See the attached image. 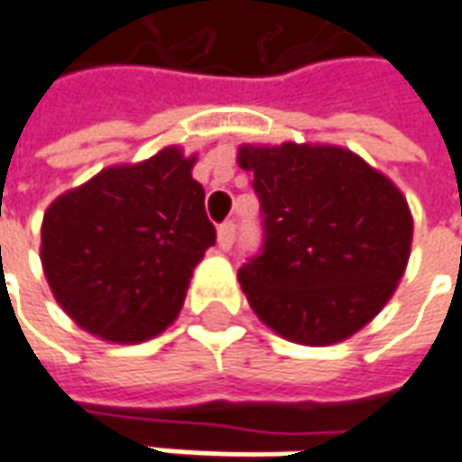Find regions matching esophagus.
Wrapping results in <instances>:
<instances>
[{"label":"esophagus","instance_id":"34e87169","mask_svg":"<svg viewBox=\"0 0 462 462\" xmlns=\"http://www.w3.org/2000/svg\"><path fill=\"white\" fill-rule=\"evenodd\" d=\"M232 243H235V222L227 219V222H222L217 230V245L222 250H230Z\"/></svg>","mask_w":462,"mask_h":462}]
</instances>
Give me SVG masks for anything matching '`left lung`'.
<instances>
[{"mask_svg": "<svg viewBox=\"0 0 462 462\" xmlns=\"http://www.w3.org/2000/svg\"><path fill=\"white\" fill-rule=\"evenodd\" d=\"M237 162L260 199L263 245L237 273L257 319L306 346L356 334L410 260L402 191L338 146H243Z\"/></svg>", "mask_w": 462, "mask_h": 462, "instance_id": "8db88e82", "label": "left lung"}]
</instances>
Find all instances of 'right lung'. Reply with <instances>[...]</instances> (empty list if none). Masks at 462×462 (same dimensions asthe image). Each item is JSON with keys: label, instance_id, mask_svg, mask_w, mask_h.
<instances>
[{"label": "right lung", "instance_id": "1", "mask_svg": "<svg viewBox=\"0 0 462 462\" xmlns=\"http://www.w3.org/2000/svg\"><path fill=\"white\" fill-rule=\"evenodd\" d=\"M194 156L169 146L111 166L58 197L42 219V268L62 310L106 341L162 334L181 310L194 265L215 245Z\"/></svg>", "mask_w": 462, "mask_h": 462}]
</instances>
